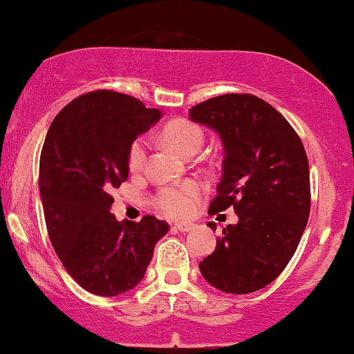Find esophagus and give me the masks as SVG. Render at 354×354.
Instances as JSON below:
<instances>
[{"label":"esophagus","mask_w":354,"mask_h":354,"mask_svg":"<svg viewBox=\"0 0 354 354\" xmlns=\"http://www.w3.org/2000/svg\"><path fill=\"white\" fill-rule=\"evenodd\" d=\"M171 229H173V231H178V232H189L191 229H193V224H189V223H178V224H173Z\"/></svg>","instance_id":"1"}]
</instances>
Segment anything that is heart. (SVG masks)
<instances>
[{
  "mask_svg": "<svg viewBox=\"0 0 354 354\" xmlns=\"http://www.w3.org/2000/svg\"><path fill=\"white\" fill-rule=\"evenodd\" d=\"M161 140L181 156H193L201 150L204 143V131L194 122L186 118H174L168 122L161 130ZM148 161V140L138 136L130 143L127 153V163L131 173H142ZM203 193V186L198 181L189 180L181 185L165 186L156 191L153 203L158 211L169 218H186L193 211L199 194Z\"/></svg>",
  "mask_w": 354,
  "mask_h": 354,
  "instance_id": "heart-1",
  "label": "heart"
}]
</instances>
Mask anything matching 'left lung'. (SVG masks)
<instances>
[{
  "label": "left lung",
  "instance_id": "8db88e82",
  "mask_svg": "<svg viewBox=\"0 0 354 354\" xmlns=\"http://www.w3.org/2000/svg\"><path fill=\"white\" fill-rule=\"evenodd\" d=\"M189 118L218 131L224 147L223 178L207 212L234 207L239 218L223 229L199 270L225 293L261 290L290 262L308 223L304 143L282 113L250 93L212 97L191 107Z\"/></svg>",
  "mask_w": 354,
  "mask_h": 354
}]
</instances>
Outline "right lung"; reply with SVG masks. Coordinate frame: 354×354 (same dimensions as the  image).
<instances>
[{
	"instance_id": "add662e5",
	"label": "right lung",
	"mask_w": 354,
	"mask_h": 354,
	"mask_svg": "<svg viewBox=\"0 0 354 354\" xmlns=\"http://www.w3.org/2000/svg\"><path fill=\"white\" fill-rule=\"evenodd\" d=\"M163 113L113 91L84 93L50 123L39 191L50 244L87 292L115 297L140 283L169 225L155 216L118 223L110 191L129 178L127 153Z\"/></svg>"
}]
</instances>
